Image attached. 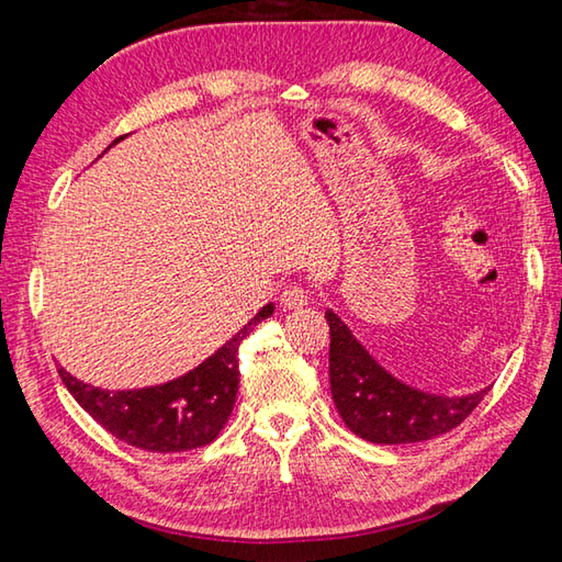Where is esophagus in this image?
Segmentation results:
<instances>
[{
    "mask_svg": "<svg viewBox=\"0 0 562 562\" xmlns=\"http://www.w3.org/2000/svg\"><path fill=\"white\" fill-rule=\"evenodd\" d=\"M306 290L300 288V284H288L280 294V304L282 308H302L306 304Z\"/></svg>",
    "mask_w": 562,
    "mask_h": 562,
    "instance_id": "esophagus-1",
    "label": "esophagus"
}]
</instances>
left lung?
<instances>
[{
    "instance_id": "8db88e82",
    "label": "left lung",
    "mask_w": 562,
    "mask_h": 562,
    "mask_svg": "<svg viewBox=\"0 0 562 562\" xmlns=\"http://www.w3.org/2000/svg\"><path fill=\"white\" fill-rule=\"evenodd\" d=\"M330 326V393L357 437L374 445H411L449 432L469 417L487 393L449 398L417 391L374 362L350 328L326 312Z\"/></svg>"
}]
</instances>
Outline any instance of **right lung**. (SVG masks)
Segmentation results:
<instances>
[{
    "instance_id": "add662e5",
    "label": "right lung",
    "mask_w": 562,
    "mask_h": 562,
    "mask_svg": "<svg viewBox=\"0 0 562 562\" xmlns=\"http://www.w3.org/2000/svg\"><path fill=\"white\" fill-rule=\"evenodd\" d=\"M270 314L272 304L262 306L224 348L161 386L105 391L83 384L63 367L57 374L81 408L125 445L159 453L198 449L217 439L229 420L238 391V345Z\"/></svg>"
}]
</instances>
